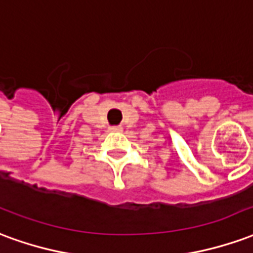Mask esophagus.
I'll list each match as a JSON object with an SVG mask.
<instances>
[{
	"mask_svg": "<svg viewBox=\"0 0 253 253\" xmlns=\"http://www.w3.org/2000/svg\"><path fill=\"white\" fill-rule=\"evenodd\" d=\"M110 130H111V131H121L122 128H121V127H118V126H112V127H110Z\"/></svg>",
	"mask_w": 253,
	"mask_h": 253,
	"instance_id": "obj_1",
	"label": "esophagus"
}]
</instances>
